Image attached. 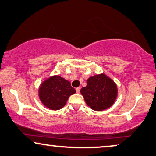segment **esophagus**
Returning <instances> with one entry per match:
<instances>
[{
	"label": "esophagus",
	"instance_id": "34e87169",
	"mask_svg": "<svg viewBox=\"0 0 156 156\" xmlns=\"http://www.w3.org/2000/svg\"><path fill=\"white\" fill-rule=\"evenodd\" d=\"M80 87H77V88H76V92L80 93Z\"/></svg>",
	"mask_w": 156,
	"mask_h": 156
}]
</instances>
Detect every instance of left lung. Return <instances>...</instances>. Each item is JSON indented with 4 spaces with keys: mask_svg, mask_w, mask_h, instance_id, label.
Listing matches in <instances>:
<instances>
[{
    "mask_svg": "<svg viewBox=\"0 0 156 156\" xmlns=\"http://www.w3.org/2000/svg\"><path fill=\"white\" fill-rule=\"evenodd\" d=\"M80 93L85 103L92 110L101 111L110 108L118 96L117 85L104 73L91 76Z\"/></svg>",
    "mask_w": 156,
    "mask_h": 156,
    "instance_id": "left-lung-1",
    "label": "left lung"
}]
</instances>
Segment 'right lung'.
Returning <instances> with one entry per match:
<instances>
[{
	"label": "right lung",
	"instance_id": "right-lung-1",
	"mask_svg": "<svg viewBox=\"0 0 156 156\" xmlns=\"http://www.w3.org/2000/svg\"><path fill=\"white\" fill-rule=\"evenodd\" d=\"M76 92L69 80L58 75L46 78L38 88V97L42 104L53 111L63 108L69 97Z\"/></svg>",
	"mask_w": 156,
	"mask_h": 156
}]
</instances>
